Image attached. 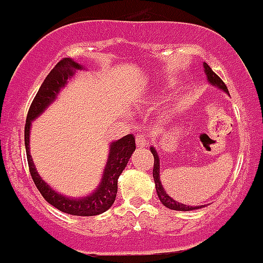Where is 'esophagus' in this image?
I'll return each instance as SVG.
<instances>
[{"instance_id": "1", "label": "esophagus", "mask_w": 263, "mask_h": 263, "mask_svg": "<svg viewBox=\"0 0 263 263\" xmlns=\"http://www.w3.org/2000/svg\"><path fill=\"white\" fill-rule=\"evenodd\" d=\"M147 142H149V140H147V137L145 136V135L139 134V135H137V136H136V145H137V146H139V147L146 146Z\"/></svg>"}]
</instances>
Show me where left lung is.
<instances>
[{"label": "left lung", "mask_w": 263, "mask_h": 263, "mask_svg": "<svg viewBox=\"0 0 263 263\" xmlns=\"http://www.w3.org/2000/svg\"><path fill=\"white\" fill-rule=\"evenodd\" d=\"M203 68H204V73L207 76L208 82L212 86H216L220 90H223L226 93H229L228 87L223 83V81L211 69V67L207 63H203ZM150 152H152L153 157H154V167H153V177H154L155 182V189H157V194L159 200L162 202L163 205H165L167 208L173 211H194V210H199L203 205H198V207H189V205L182 204V203H178L177 200H175L173 198H171L167 193L164 191V187L162 186V182H160V162L159 157H158V153L154 147H150Z\"/></svg>", "instance_id": "left-lung-1"}]
</instances>
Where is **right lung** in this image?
Here are the masks:
<instances>
[{"mask_svg": "<svg viewBox=\"0 0 263 263\" xmlns=\"http://www.w3.org/2000/svg\"><path fill=\"white\" fill-rule=\"evenodd\" d=\"M80 69H83L81 64L70 58H64L48 73L46 80L41 85L37 95L33 99L29 110H28L24 128V141L30 176L46 202L68 215L96 216L108 211L116 200L117 191H118V178L126 168L132 153L136 149L134 135H127V136L111 142L109 146L110 150H109L108 162L104 168L103 177H101L98 189L90 195L83 196V198H74V199L68 198L63 194H59L41 178L29 153V134L32 121L41 116L46 110V108L55 101L61 88H64L67 85L68 80H70L74 73Z\"/></svg>", "mask_w": 263, "mask_h": 263, "instance_id": "right-lung-1", "label": "right lung"}]
</instances>
